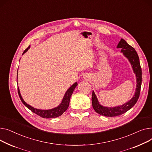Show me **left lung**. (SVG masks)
I'll list each match as a JSON object with an SVG mask.
<instances>
[{"label": "left lung", "instance_id": "8db88e82", "mask_svg": "<svg viewBox=\"0 0 152 152\" xmlns=\"http://www.w3.org/2000/svg\"><path fill=\"white\" fill-rule=\"evenodd\" d=\"M117 48H121V52L123 53L124 55L129 59L131 62L134 72L136 75L137 86L135 94L129 102L122 105L115 107L113 108L105 107H103L100 105L98 102L94 92L93 91L91 100L93 109L97 113L108 117H117V116L121 115L131 109L136 104L139 99L142 85V69L139 58L136 51L123 39H121L118 43Z\"/></svg>", "mask_w": 152, "mask_h": 152}]
</instances>
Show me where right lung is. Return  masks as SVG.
<instances>
[{
  "instance_id": "right-lung-1",
  "label": "right lung",
  "mask_w": 152,
  "mask_h": 152,
  "mask_svg": "<svg viewBox=\"0 0 152 152\" xmlns=\"http://www.w3.org/2000/svg\"><path fill=\"white\" fill-rule=\"evenodd\" d=\"M30 47L29 46L28 48H27L23 52V54H24V53H26L27 51H28ZM77 86V83H75L73 85H72V86H70L67 91H66L64 97L62 101L61 104L57 107L53 109H50V110H40V109H35L32 107H31V105H28L27 103H26L24 100L23 99V98L21 96L20 92V90L19 88H18V93L20 99L21 101V102L24 104L25 106H26L29 110H31L32 112H34V113L37 114V115L40 116V117L43 118H56L61 116L62 113H63L65 111H66V110L67 109L69 105V102H70V97L72 96L73 91L74 90V89L75 88V87Z\"/></svg>"
}]
</instances>
